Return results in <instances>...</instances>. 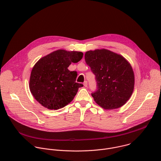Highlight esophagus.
<instances>
[{
	"label": "esophagus",
	"mask_w": 161,
	"mask_h": 161,
	"mask_svg": "<svg viewBox=\"0 0 161 161\" xmlns=\"http://www.w3.org/2000/svg\"><path fill=\"white\" fill-rule=\"evenodd\" d=\"M83 85H84L85 87H86V86H87V81H84V83H83Z\"/></svg>",
	"instance_id": "obj_1"
}]
</instances>
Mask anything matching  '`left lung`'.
Instances as JSON below:
<instances>
[{
    "label": "left lung",
    "instance_id": "8db88e82",
    "mask_svg": "<svg viewBox=\"0 0 161 161\" xmlns=\"http://www.w3.org/2000/svg\"><path fill=\"white\" fill-rule=\"evenodd\" d=\"M85 60L96 76L97 89L91 94L96 103L106 110L124 105L134 89V73L130 63L105 49L86 51Z\"/></svg>",
    "mask_w": 161,
    "mask_h": 161
}]
</instances>
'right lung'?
Listing matches in <instances>:
<instances>
[{"instance_id": "add662e5", "label": "right lung", "mask_w": 161, "mask_h": 161, "mask_svg": "<svg viewBox=\"0 0 161 161\" xmlns=\"http://www.w3.org/2000/svg\"><path fill=\"white\" fill-rule=\"evenodd\" d=\"M83 53L59 49L41 58L32 69L30 89L35 99L50 110L64 107L74 99L83 84L76 82V71L68 69L77 63Z\"/></svg>"}]
</instances>
